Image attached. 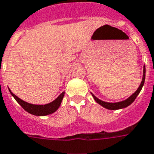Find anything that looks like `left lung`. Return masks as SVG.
I'll return each instance as SVG.
<instances>
[{
  "label": "left lung",
  "mask_w": 154,
  "mask_h": 154,
  "mask_svg": "<svg viewBox=\"0 0 154 154\" xmlns=\"http://www.w3.org/2000/svg\"><path fill=\"white\" fill-rule=\"evenodd\" d=\"M144 80H145V67L144 68L143 80H142V82H141L140 86H139V88L137 89V91H136L134 94H132L131 97L128 98L127 100H124V101H122V102H118V103H107V102H104V101H102V100H99L98 98H96L95 96H94V94H92V95H93L94 100H95L98 103H100V105H102L103 107L106 108V109H111V110H116V109H123V108H126V107L129 106L130 104H131V103L134 102V100H135V98L137 97L138 94H140L141 89H142V87H143V86H144Z\"/></svg>",
  "instance_id": "left-lung-1"
}]
</instances>
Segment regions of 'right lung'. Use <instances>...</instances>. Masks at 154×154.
<instances>
[{
	"mask_svg": "<svg viewBox=\"0 0 154 154\" xmlns=\"http://www.w3.org/2000/svg\"><path fill=\"white\" fill-rule=\"evenodd\" d=\"M10 93L13 95V97L15 99L17 102L22 106L23 109H24L25 111H27L31 114L36 115V116H45V115L51 114V113L55 112L57 109H59V107H60V104H61V102H62L63 98L64 96V92H63L56 100H54L51 103L45 104V105H36V104L27 103V102H25L21 99H19V97H17L16 95L13 94L11 91H10Z\"/></svg>",
	"mask_w": 154,
	"mask_h": 154,
	"instance_id": "obj_1",
	"label": "right lung"
}]
</instances>
